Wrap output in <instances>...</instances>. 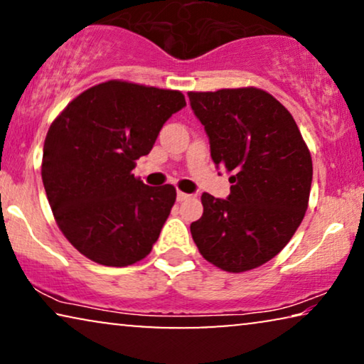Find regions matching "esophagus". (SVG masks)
<instances>
[{
    "instance_id": "obj_1",
    "label": "esophagus",
    "mask_w": 364,
    "mask_h": 364,
    "mask_svg": "<svg viewBox=\"0 0 364 364\" xmlns=\"http://www.w3.org/2000/svg\"><path fill=\"white\" fill-rule=\"evenodd\" d=\"M187 198H191V196H188V193H186V192H181V191L177 192V200H178V202L187 200Z\"/></svg>"
}]
</instances>
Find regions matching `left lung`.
<instances>
[{
	"mask_svg": "<svg viewBox=\"0 0 364 364\" xmlns=\"http://www.w3.org/2000/svg\"><path fill=\"white\" fill-rule=\"evenodd\" d=\"M188 99L205 127L212 161L232 172L225 200L202 193L192 238L212 265L252 270L280 253L305 217L310 151L287 107L262 89L188 92Z\"/></svg>",
	"mask_w": 364,
	"mask_h": 364,
	"instance_id": "obj_1",
	"label": "left lung"
}]
</instances>
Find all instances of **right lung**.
Wrapping results in <instances>:
<instances>
[{"label":"right lung","mask_w":364,"mask_h":364,"mask_svg":"<svg viewBox=\"0 0 364 364\" xmlns=\"http://www.w3.org/2000/svg\"><path fill=\"white\" fill-rule=\"evenodd\" d=\"M181 91L106 81L68 104L49 127L41 177L64 237L89 260L127 267L157 242L177 192L134 177L172 114Z\"/></svg>","instance_id":"right-lung-1"}]
</instances>
